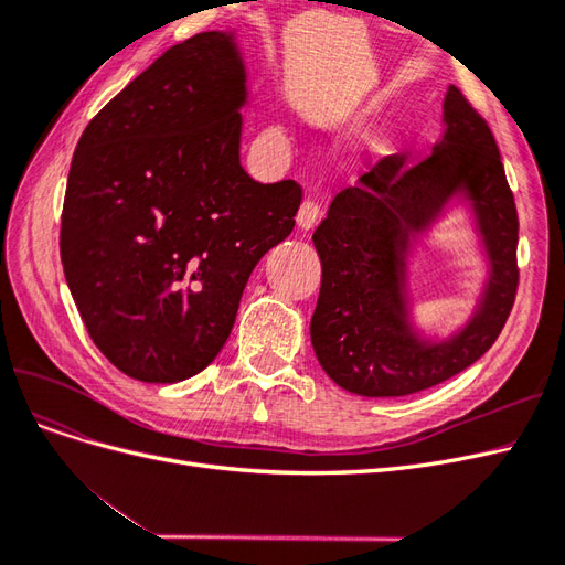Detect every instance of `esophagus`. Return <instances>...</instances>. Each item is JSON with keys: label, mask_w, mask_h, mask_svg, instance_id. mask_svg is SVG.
Here are the masks:
<instances>
[{"label": "esophagus", "mask_w": 565, "mask_h": 565, "mask_svg": "<svg viewBox=\"0 0 565 565\" xmlns=\"http://www.w3.org/2000/svg\"><path fill=\"white\" fill-rule=\"evenodd\" d=\"M320 214H322V210L316 200H303L299 212H297V226L301 231H311L320 221Z\"/></svg>", "instance_id": "34e87169"}]
</instances>
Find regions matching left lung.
I'll return each instance as SVG.
<instances>
[{"mask_svg": "<svg viewBox=\"0 0 565 565\" xmlns=\"http://www.w3.org/2000/svg\"><path fill=\"white\" fill-rule=\"evenodd\" d=\"M443 127L431 156L396 152L337 193L313 233L322 266L313 351L330 380L358 396H407L455 377L494 344L516 299L519 214L494 136L452 84ZM452 196L470 202L489 280L466 328L431 342L408 318L406 254Z\"/></svg>", "mask_w": 565, "mask_h": 565, "instance_id": "left-lung-1", "label": "left lung"}]
</instances>
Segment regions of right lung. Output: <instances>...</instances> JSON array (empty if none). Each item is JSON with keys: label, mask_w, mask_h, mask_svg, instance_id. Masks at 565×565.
Here are the masks:
<instances>
[{"label": "right lung", "mask_w": 565, "mask_h": 565, "mask_svg": "<svg viewBox=\"0 0 565 565\" xmlns=\"http://www.w3.org/2000/svg\"><path fill=\"white\" fill-rule=\"evenodd\" d=\"M247 71L233 32L152 63L84 129L67 174L61 262L98 351L127 377L183 382L233 330L262 256L295 228L297 181L241 164Z\"/></svg>", "instance_id": "right-lung-1"}]
</instances>
